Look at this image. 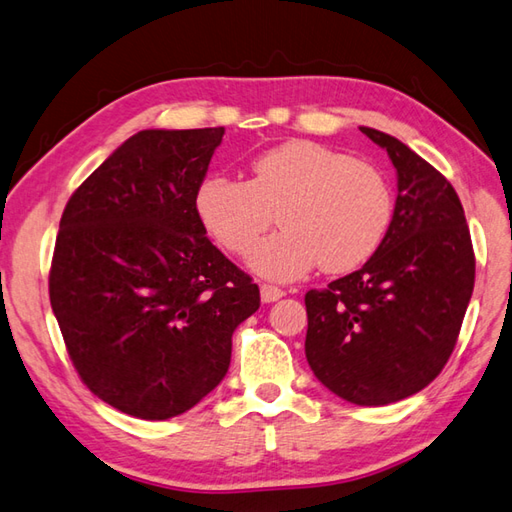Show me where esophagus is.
<instances>
[{
	"instance_id": "esophagus-1",
	"label": "esophagus",
	"mask_w": 512,
	"mask_h": 512,
	"mask_svg": "<svg viewBox=\"0 0 512 512\" xmlns=\"http://www.w3.org/2000/svg\"><path fill=\"white\" fill-rule=\"evenodd\" d=\"M282 295H285V291H282L280 287H274V285H260V298H263V302H276L280 300Z\"/></svg>"
}]
</instances>
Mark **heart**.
Returning <instances> with one entry per match:
<instances>
[{
  "label": "heart",
  "mask_w": 512,
  "mask_h": 512,
  "mask_svg": "<svg viewBox=\"0 0 512 512\" xmlns=\"http://www.w3.org/2000/svg\"><path fill=\"white\" fill-rule=\"evenodd\" d=\"M197 212L227 252L247 256L271 280H295L322 265L328 274L361 267L390 230L394 201L379 168L311 140L258 155L252 179L212 175L197 190Z\"/></svg>",
  "instance_id": "heart-1"
}]
</instances>
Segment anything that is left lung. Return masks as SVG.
Here are the masks:
<instances>
[{
  "mask_svg": "<svg viewBox=\"0 0 512 512\" xmlns=\"http://www.w3.org/2000/svg\"><path fill=\"white\" fill-rule=\"evenodd\" d=\"M399 175L394 217L361 269L304 295L313 374L355 405H388L434 381L456 348L475 282L458 192L410 146L361 127Z\"/></svg>",
  "mask_w": 512,
  "mask_h": 512,
  "instance_id": "8db88e82",
  "label": "left lung"
}]
</instances>
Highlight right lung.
<instances>
[{
    "instance_id": "obj_1",
    "label": "right lung",
    "mask_w": 512,
    "mask_h": 512,
    "mask_svg": "<svg viewBox=\"0 0 512 512\" xmlns=\"http://www.w3.org/2000/svg\"><path fill=\"white\" fill-rule=\"evenodd\" d=\"M223 127L135 133L67 201L50 304L78 377L116 410L166 420L230 368L260 291L206 236L197 190Z\"/></svg>"
}]
</instances>
